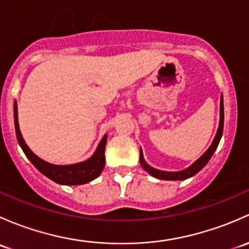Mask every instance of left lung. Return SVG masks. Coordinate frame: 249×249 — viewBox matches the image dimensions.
Instances as JSON below:
<instances>
[{
	"instance_id": "obj_1",
	"label": "left lung",
	"mask_w": 249,
	"mask_h": 249,
	"mask_svg": "<svg viewBox=\"0 0 249 249\" xmlns=\"http://www.w3.org/2000/svg\"><path fill=\"white\" fill-rule=\"evenodd\" d=\"M223 127H224V106H223V94H220V103H219V124L218 129H217L216 135H214V139L212 142L210 147L207 148L204 152V155L200 158L196 160L192 165H189L188 168L183 169L181 171H164V170H158V169L152 168L151 165H148L147 163L143 160L142 151L140 148V164L143 168V170L147 171L151 176L158 178V180H165V181H180V180H187V178H192L196 174H198L199 171L206 165L207 162L211 160L212 155L214 153V151L218 147V143L220 142V138L223 135Z\"/></svg>"
}]
</instances>
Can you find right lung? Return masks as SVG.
I'll list each match as a JSON object with an SVG mask.
<instances>
[{"instance_id":"1","label":"right lung","mask_w":249,"mask_h":249,"mask_svg":"<svg viewBox=\"0 0 249 249\" xmlns=\"http://www.w3.org/2000/svg\"><path fill=\"white\" fill-rule=\"evenodd\" d=\"M14 124L15 133H17V139L20 147L22 148L26 157L31 160V163L48 178L53 180L56 183L66 184V186H76V184H85L87 182L94 180L101 175L104 165H106V157H104V151H106V143L107 135L106 134L102 138L101 142L97 146L96 151L89 160L84 162L68 164V165H56L45 162L42 158L30 150L29 146L25 142L22 138L21 132L19 128V121H18V104L14 101Z\"/></svg>"}]
</instances>
